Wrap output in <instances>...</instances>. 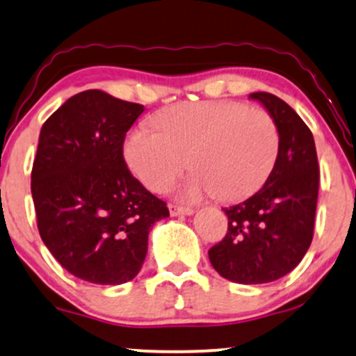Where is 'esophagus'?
Listing matches in <instances>:
<instances>
[{
  "label": "esophagus",
  "mask_w": 356,
  "mask_h": 356,
  "mask_svg": "<svg viewBox=\"0 0 356 356\" xmlns=\"http://www.w3.org/2000/svg\"><path fill=\"white\" fill-rule=\"evenodd\" d=\"M169 213L172 215V217H179V215H193V210L186 209V207H179V205L170 204L169 205Z\"/></svg>",
  "instance_id": "esophagus-1"
}]
</instances>
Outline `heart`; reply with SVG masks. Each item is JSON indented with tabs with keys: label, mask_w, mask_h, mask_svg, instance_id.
Returning a JSON list of instances; mask_svg holds the SVG:
<instances>
[{
	"label": "heart",
	"mask_w": 356,
	"mask_h": 356,
	"mask_svg": "<svg viewBox=\"0 0 356 356\" xmlns=\"http://www.w3.org/2000/svg\"><path fill=\"white\" fill-rule=\"evenodd\" d=\"M152 126L156 131L134 128L124 141L126 163L149 191H164L191 164L193 174L177 187L181 199L213 193L238 202L259 191L276 164L277 126L261 108L186 102L156 115Z\"/></svg>",
	"instance_id": "1"
}]
</instances>
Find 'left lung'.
Wrapping results in <instances>:
<instances>
[{
	"label": "left lung",
	"mask_w": 356,
	"mask_h": 356,
	"mask_svg": "<svg viewBox=\"0 0 356 356\" xmlns=\"http://www.w3.org/2000/svg\"><path fill=\"white\" fill-rule=\"evenodd\" d=\"M279 133L276 164L254 195L223 209L228 233L209 250L211 266L238 284H264L302 261L314 236L318 163L314 136L292 108L273 93L256 92Z\"/></svg>",
	"instance_id": "8db88e82"
}]
</instances>
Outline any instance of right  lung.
I'll return each instance as SVG.
<instances>
[{"mask_svg": "<svg viewBox=\"0 0 356 356\" xmlns=\"http://www.w3.org/2000/svg\"><path fill=\"white\" fill-rule=\"evenodd\" d=\"M143 111L87 90L69 98L39 134L31 192L40 238L67 271L93 284L136 277L152 225L169 217L124 163V136Z\"/></svg>", "mask_w": 356, "mask_h": 356, "instance_id": "obj_1", "label": "right lung"}]
</instances>
